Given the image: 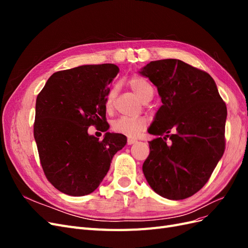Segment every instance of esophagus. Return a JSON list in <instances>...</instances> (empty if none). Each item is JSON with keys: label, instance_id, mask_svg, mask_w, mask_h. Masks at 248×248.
<instances>
[{"label": "esophagus", "instance_id": "obj_1", "mask_svg": "<svg viewBox=\"0 0 248 248\" xmlns=\"http://www.w3.org/2000/svg\"><path fill=\"white\" fill-rule=\"evenodd\" d=\"M138 140L136 139H131V138H128V140H127V144L128 145H132V144H136Z\"/></svg>", "mask_w": 248, "mask_h": 248}]
</instances>
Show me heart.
<instances>
[{
  "mask_svg": "<svg viewBox=\"0 0 248 248\" xmlns=\"http://www.w3.org/2000/svg\"><path fill=\"white\" fill-rule=\"evenodd\" d=\"M129 86L140 99L144 101L149 95H153V88L149 82L140 77H133L129 80ZM116 90H111L106 101V108L109 110L112 108ZM147 126V120L144 118L120 117L111 123V129L117 133L124 134L126 137L134 138L144 130Z\"/></svg>",
  "mask_w": 248,
  "mask_h": 248,
  "instance_id": "b5f03b06",
  "label": "heart"
}]
</instances>
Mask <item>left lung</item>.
I'll list each match as a JSON object with an SVG mask.
<instances>
[{
	"mask_svg": "<svg viewBox=\"0 0 248 248\" xmlns=\"http://www.w3.org/2000/svg\"><path fill=\"white\" fill-rule=\"evenodd\" d=\"M157 87L162 106L148 132L142 171L151 188L169 200L193 196L211 177L226 148V103L207 72L166 59L139 71Z\"/></svg>",
	"mask_w": 248,
	"mask_h": 248,
	"instance_id": "obj_1",
	"label": "left lung"
}]
</instances>
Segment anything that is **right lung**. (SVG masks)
I'll use <instances>...</instances> for the list:
<instances>
[{
  "instance_id": "add662e5",
  "label": "right lung",
  "mask_w": 248,
  "mask_h": 248,
  "mask_svg": "<svg viewBox=\"0 0 248 248\" xmlns=\"http://www.w3.org/2000/svg\"><path fill=\"white\" fill-rule=\"evenodd\" d=\"M119 72L115 64L82 65L55 72L37 96L34 138L44 174L72 197L93 192L107 176L124 134L90 136L91 125L108 129L106 101Z\"/></svg>"
}]
</instances>
